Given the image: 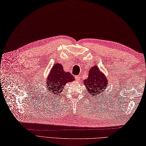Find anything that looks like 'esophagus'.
<instances>
[{"label":"esophagus","instance_id":"esophagus-1","mask_svg":"<svg viewBox=\"0 0 146 146\" xmlns=\"http://www.w3.org/2000/svg\"><path fill=\"white\" fill-rule=\"evenodd\" d=\"M75 80H76V81H80V80H81V76H75Z\"/></svg>","mask_w":146,"mask_h":146}]
</instances>
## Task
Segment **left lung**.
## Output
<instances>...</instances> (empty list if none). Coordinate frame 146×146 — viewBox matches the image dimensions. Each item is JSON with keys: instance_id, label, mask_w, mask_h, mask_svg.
<instances>
[{"instance_id": "left-lung-1", "label": "left lung", "mask_w": 146, "mask_h": 146, "mask_svg": "<svg viewBox=\"0 0 146 146\" xmlns=\"http://www.w3.org/2000/svg\"><path fill=\"white\" fill-rule=\"evenodd\" d=\"M84 84L87 88V92L94 97L103 93V91L107 87L108 79L95 65L89 70L88 78L84 79Z\"/></svg>"}]
</instances>
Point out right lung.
<instances>
[{
    "label": "right lung",
    "instance_id": "right-lung-1",
    "mask_svg": "<svg viewBox=\"0 0 146 146\" xmlns=\"http://www.w3.org/2000/svg\"><path fill=\"white\" fill-rule=\"evenodd\" d=\"M74 78L71 73L65 72L62 64L57 63L54 64L47 78L46 87L49 92L58 95L62 92L64 86L67 82H72Z\"/></svg>",
    "mask_w": 146,
    "mask_h": 146
}]
</instances>
